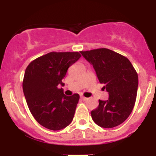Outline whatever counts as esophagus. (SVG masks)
Masks as SVG:
<instances>
[{
  "mask_svg": "<svg viewBox=\"0 0 156 156\" xmlns=\"http://www.w3.org/2000/svg\"><path fill=\"white\" fill-rule=\"evenodd\" d=\"M80 99H81L82 101H87V100L88 99V98H85V97H83V96H80Z\"/></svg>",
  "mask_w": 156,
  "mask_h": 156,
  "instance_id": "obj_1",
  "label": "esophagus"
}]
</instances>
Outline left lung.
<instances>
[{
	"instance_id": "1",
	"label": "left lung",
	"mask_w": 156,
	"mask_h": 156,
	"mask_svg": "<svg viewBox=\"0 0 156 156\" xmlns=\"http://www.w3.org/2000/svg\"><path fill=\"white\" fill-rule=\"evenodd\" d=\"M80 53L93 66L109 94L107 101L99 100L98 108L92 111L93 121L102 128L118 126L129 117L135 105L139 84L136 71L128 58L107 48Z\"/></svg>"
}]
</instances>
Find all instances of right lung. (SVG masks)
<instances>
[{
  "label": "right lung",
  "instance_id": "add662e5",
  "mask_svg": "<svg viewBox=\"0 0 156 156\" xmlns=\"http://www.w3.org/2000/svg\"><path fill=\"white\" fill-rule=\"evenodd\" d=\"M78 52H51L28 65L23 81L27 105L34 119L44 128L59 130L71 123L79 94L66 96L62 79L68 68L80 58Z\"/></svg>",
  "mask_w": 156,
  "mask_h": 156
}]
</instances>
